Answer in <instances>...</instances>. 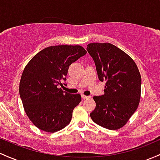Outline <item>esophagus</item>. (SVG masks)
Returning <instances> with one entry per match:
<instances>
[{"label":"esophagus","mask_w":160,"mask_h":160,"mask_svg":"<svg viewBox=\"0 0 160 160\" xmlns=\"http://www.w3.org/2000/svg\"><path fill=\"white\" fill-rule=\"evenodd\" d=\"M91 98V97L90 96H86V95H84V94H82V98L83 100H85V99H88V98Z\"/></svg>","instance_id":"obj_1"}]
</instances>
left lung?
<instances>
[{
    "label": "left lung",
    "mask_w": 160,
    "mask_h": 160,
    "mask_svg": "<svg viewBox=\"0 0 160 160\" xmlns=\"http://www.w3.org/2000/svg\"><path fill=\"white\" fill-rule=\"evenodd\" d=\"M87 51L94 61L98 78L106 82L104 94L94 96L91 119L100 126L117 130L123 127L139 105L141 77L134 61L109 43H91Z\"/></svg>",
    "instance_id": "1"
}]
</instances>
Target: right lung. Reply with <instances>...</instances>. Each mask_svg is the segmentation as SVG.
<instances>
[{
    "instance_id": "right-lung-1",
    "label": "right lung",
    "mask_w": 160,
    "mask_h": 160,
    "mask_svg": "<svg viewBox=\"0 0 160 160\" xmlns=\"http://www.w3.org/2000/svg\"><path fill=\"white\" fill-rule=\"evenodd\" d=\"M87 51L79 45L44 48L28 62L21 77L19 95L32 122L46 132H58L70 123L81 95L59 88L66 81L69 66Z\"/></svg>"
}]
</instances>
